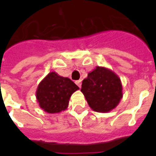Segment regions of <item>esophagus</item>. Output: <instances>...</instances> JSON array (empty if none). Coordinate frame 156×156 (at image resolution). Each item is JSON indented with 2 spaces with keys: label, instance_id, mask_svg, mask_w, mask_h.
<instances>
[{
  "label": "esophagus",
  "instance_id": "esophagus-1",
  "mask_svg": "<svg viewBox=\"0 0 156 156\" xmlns=\"http://www.w3.org/2000/svg\"><path fill=\"white\" fill-rule=\"evenodd\" d=\"M75 83L78 85V87H81V86H82V80H78L75 81Z\"/></svg>",
  "mask_w": 156,
  "mask_h": 156
}]
</instances>
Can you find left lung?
<instances>
[{
	"instance_id": "1",
	"label": "left lung",
	"mask_w": 156,
	"mask_h": 156,
	"mask_svg": "<svg viewBox=\"0 0 156 156\" xmlns=\"http://www.w3.org/2000/svg\"><path fill=\"white\" fill-rule=\"evenodd\" d=\"M88 105L93 111L108 112L123 97L122 84L118 75L105 67L96 66L83 81L82 89Z\"/></svg>"
}]
</instances>
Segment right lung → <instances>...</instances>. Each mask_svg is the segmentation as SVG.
<instances>
[{
  "label": "right lung",
  "instance_id": "obj_1",
  "mask_svg": "<svg viewBox=\"0 0 156 156\" xmlns=\"http://www.w3.org/2000/svg\"><path fill=\"white\" fill-rule=\"evenodd\" d=\"M79 89L69 78L50 72L38 85L35 96L39 106L48 113L65 111L73 92Z\"/></svg>",
  "mask_w": 156,
  "mask_h": 156
}]
</instances>
